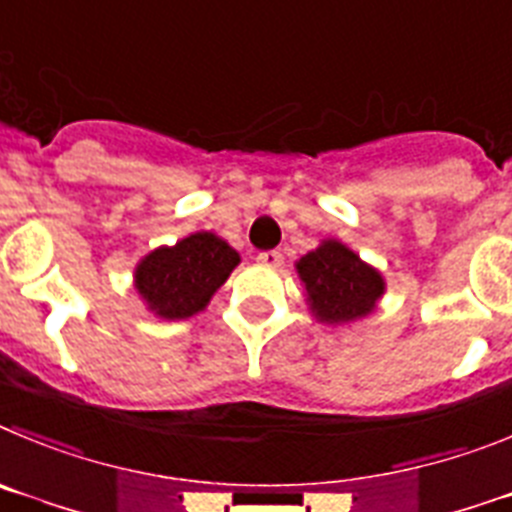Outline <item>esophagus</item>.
<instances>
[{"instance_id":"esophagus-1","label":"esophagus","mask_w":512,"mask_h":512,"mask_svg":"<svg viewBox=\"0 0 512 512\" xmlns=\"http://www.w3.org/2000/svg\"><path fill=\"white\" fill-rule=\"evenodd\" d=\"M257 262H260V265H267V267H280L283 265V252L280 250L260 252V255H257Z\"/></svg>"}]
</instances>
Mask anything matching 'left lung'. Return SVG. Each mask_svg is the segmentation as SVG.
<instances>
[{
	"label": "left lung",
	"instance_id": "1",
	"mask_svg": "<svg viewBox=\"0 0 512 512\" xmlns=\"http://www.w3.org/2000/svg\"><path fill=\"white\" fill-rule=\"evenodd\" d=\"M296 267L306 288L308 306L329 324H342L370 313L385 290L375 267L365 265L334 239L301 257Z\"/></svg>",
	"mask_w": 512,
	"mask_h": 512
}]
</instances>
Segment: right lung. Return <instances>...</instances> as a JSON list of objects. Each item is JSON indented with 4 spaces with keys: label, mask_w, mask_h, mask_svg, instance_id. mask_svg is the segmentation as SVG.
Returning a JSON list of instances; mask_svg holds the SVG:
<instances>
[{
    "label": "right lung",
    "mask_w": 512,
    "mask_h": 512,
    "mask_svg": "<svg viewBox=\"0 0 512 512\" xmlns=\"http://www.w3.org/2000/svg\"><path fill=\"white\" fill-rule=\"evenodd\" d=\"M237 262L239 255L224 239L199 232L150 252L137 265L135 285L158 316L188 319L222 288Z\"/></svg>",
    "instance_id": "right-lung-1"
}]
</instances>
